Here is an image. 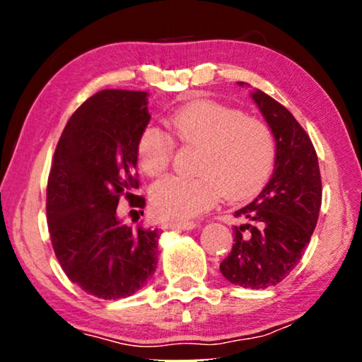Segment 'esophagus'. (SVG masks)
I'll return each instance as SVG.
<instances>
[{
	"instance_id": "obj_1",
	"label": "esophagus",
	"mask_w": 362,
	"mask_h": 362,
	"mask_svg": "<svg viewBox=\"0 0 362 362\" xmlns=\"http://www.w3.org/2000/svg\"><path fill=\"white\" fill-rule=\"evenodd\" d=\"M166 229H177V230H189V229H194L196 227V222L192 221H182V222H166L165 224Z\"/></svg>"
}]
</instances>
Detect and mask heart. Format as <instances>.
Wrapping results in <instances>:
<instances>
[{
  "label": "heart",
  "instance_id": "b5f03b06",
  "mask_svg": "<svg viewBox=\"0 0 362 362\" xmlns=\"http://www.w3.org/2000/svg\"><path fill=\"white\" fill-rule=\"evenodd\" d=\"M171 136L197 150L192 177L170 176L153 185L151 207L163 219H191L214 204L219 194L242 201L259 192L274 171L276 146L264 122L216 102H192L173 113ZM158 127L138 138L136 158L145 175L161 176L171 165L175 145Z\"/></svg>",
  "mask_w": 362,
  "mask_h": 362
}]
</instances>
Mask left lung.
<instances>
[{
    "mask_svg": "<svg viewBox=\"0 0 362 362\" xmlns=\"http://www.w3.org/2000/svg\"><path fill=\"white\" fill-rule=\"evenodd\" d=\"M252 98L275 136V170L260 194L235 211L244 224L232 229L234 245L221 274L259 290L280 284L303 257L320 216L321 175L313 143L296 118L265 92H252Z\"/></svg>",
    "mask_w": 362,
    "mask_h": 362,
    "instance_id": "8db88e82",
    "label": "left lung"
}]
</instances>
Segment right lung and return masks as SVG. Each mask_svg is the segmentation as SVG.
Returning a JSON list of instances; mask_svg holds the SVG:
<instances>
[{
	"label": "right lung",
	"instance_id": "1",
	"mask_svg": "<svg viewBox=\"0 0 362 362\" xmlns=\"http://www.w3.org/2000/svg\"><path fill=\"white\" fill-rule=\"evenodd\" d=\"M148 122L146 92L108 88L74 112L54 153L46 202L54 254L72 284L102 300L133 295L158 264V230L128 227L117 214L122 196L145 207L133 192Z\"/></svg>",
	"mask_w": 362,
	"mask_h": 362
}]
</instances>
